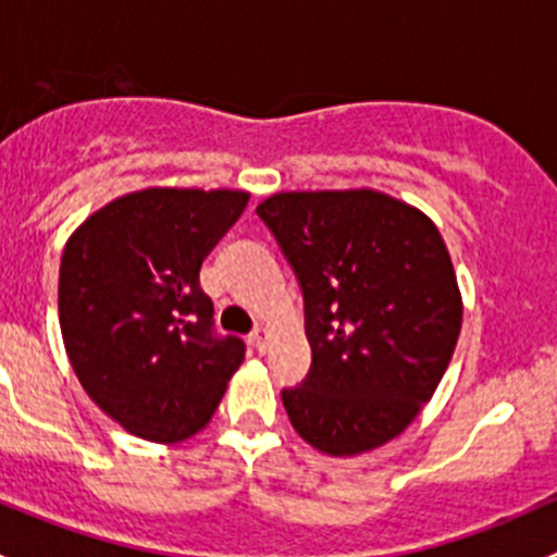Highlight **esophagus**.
Listing matches in <instances>:
<instances>
[{"label":"esophagus","mask_w":557,"mask_h":557,"mask_svg":"<svg viewBox=\"0 0 557 557\" xmlns=\"http://www.w3.org/2000/svg\"><path fill=\"white\" fill-rule=\"evenodd\" d=\"M252 345H256L258 352H267L269 347V331L263 329V325H256V331H252Z\"/></svg>","instance_id":"34e87169"}]
</instances>
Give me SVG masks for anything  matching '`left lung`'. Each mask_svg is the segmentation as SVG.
Wrapping results in <instances>:
<instances>
[{"mask_svg":"<svg viewBox=\"0 0 557 557\" xmlns=\"http://www.w3.org/2000/svg\"><path fill=\"white\" fill-rule=\"evenodd\" d=\"M256 212L305 296L312 367L283 387L290 423L329 455L385 445L434 396L460 334L440 228L367 188L274 194Z\"/></svg>","mask_w":557,"mask_h":557,"instance_id":"left-lung-1","label":"left lung"}]
</instances>
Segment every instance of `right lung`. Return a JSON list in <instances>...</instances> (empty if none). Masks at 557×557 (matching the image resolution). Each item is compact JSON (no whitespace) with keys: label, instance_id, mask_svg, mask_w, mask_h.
<instances>
[{"label":"right lung","instance_id":"right-lung-1","mask_svg":"<svg viewBox=\"0 0 557 557\" xmlns=\"http://www.w3.org/2000/svg\"><path fill=\"white\" fill-rule=\"evenodd\" d=\"M245 190L145 188L70 237L59 320L77 380L102 412L148 442L205 429L245 358L215 331L201 261L237 223Z\"/></svg>","mask_w":557,"mask_h":557}]
</instances>
